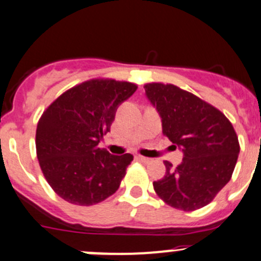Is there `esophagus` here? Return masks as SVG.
Instances as JSON below:
<instances>
[{
  "label": "esophagus",
  "mask_w": 261,
  "mask_h": 261,
  "mask_svg": "<svg viewBox=\"0 0 261 261\" xmlns=\"http://www.w3.org/2000/svg\"><path fill=\"white\" fill-rule=\"evenodd\" d=\"M138 159L140 160V162L145 163V164H147V163H151V159H150V158L143 156V155H138Z\"/></svg>",
  "instance_id": "esophagus-1"
}]
</instances>
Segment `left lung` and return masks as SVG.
I'll return each instance as SVG.
<instances>
[{"label": "left lung", "instance_id": "left-lung-1", "mask_svg": "<svg viewBox=\"0 0 261 261\" xmlns=\"http://www.w3.org/2000/svg\"><path fill=\"white\" fill-rule=\"evenodd\" d=\"M145 94L162 117L163 134L183 151L177 168L165 162L154 181L167 204L181 211L207 206L231 179L240 145L232 123L220 110L174 84L147 83Z\"/></svg>", "mask_w": 261, "mask_h": 261}]
</instances>
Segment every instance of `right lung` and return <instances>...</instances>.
<instances>
[{"label": "right lung", "mask_w": 261, "mask_h": 261, "mask_svg": "<svg viewBox=\"0 0 261 261\" xmlns=\"http://www.w3.org/2000/svg\"><path fill=\"white\" fill-rule=\"evenodd\" d=\"M138 86L91 80L60 94L36 127V155L53 191L77 206H92L120 187L131 154L112 155L98 144L110 131L117 107Z\"/></svg>", "instance_id": "1"}]
</instances>
